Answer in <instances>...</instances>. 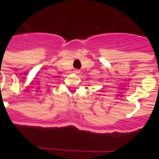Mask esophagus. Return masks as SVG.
<instances>
[{
	"label": "esophagus",
	"instance_id": "34e87169",
	"mask_svg": "<svg viewBox=\"0 0 159 159\" xmlns=\"http://www.w3.org/2000/svg\"><path fill=\"white\" fill-rule=\"evenodd\" d=\"M74 72H75V74H79V73L80 72V70H79V69H75V71H74Z\"/></svg>",
	"mask_w": 159,
	"mask_h": 159
}]
</instances>
